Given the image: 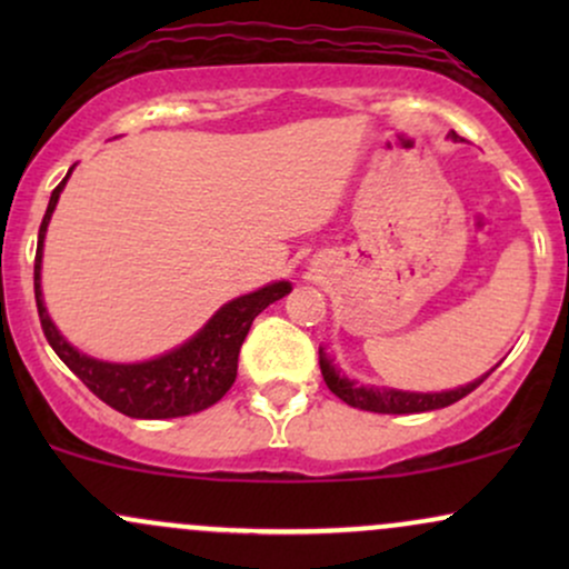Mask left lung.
Instances as JSON below:
<instances>
[{
	"instance_id": "obj_1",
	"label": "left lung",
	"mask_w": 569,
	"mask_h": 569,
	"mask_svg": "<svg viewBox=\"0 0 569 569\" xmlns=\"http://www.w3.org/2000/svg\"><path fill=\"white\" fill-rule=\"evenodd\" d=\"M452 139L462 141L460 136L452 130ZM318 361H321V375L323 382L329 385V390L337 398H342L350 407L363 409V411H377V415H417V411H430V409H443L449 403L460 401L462 396H468L471 390L479 388L481 382L492 375L495 369H489L487 375H481L479 380L460 385L455 390H441V393H415V390H398V388H380V385H358L350 380L342 369L337 367L335 358L326 352V348H318Z\"/></svg>"
}]
</instances>
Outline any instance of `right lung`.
Listing matches in <instances>:
<instances>
[{
  "mask_svg": "<svg viewBox=\"0 0 569 569\" xmlns=\"http://www.w3.org/2000/svg\"><path fill=\"white\" fill-rule=\"evenodd\" d=\"M71 171H74V166L69 168L67 179L50 194L37 238L34 297L39 321H42V331L50 348L103 403L122 411V415L136 417V420H168V417H187L213 407L238 377V352L253 318L264 307L291 293V283L289 280H276V283H267L262 289L221 305L198 335L189 337L179 348L149 358V361L112 363L84 356L58 331L42 299L44 234H48L50 217H53Z\"/></svg>",
  "mask_w": 569,
  "mask_h": 569,
  "instance_id": "add662e5",
  "label": "right lung"
}]
</instances>
